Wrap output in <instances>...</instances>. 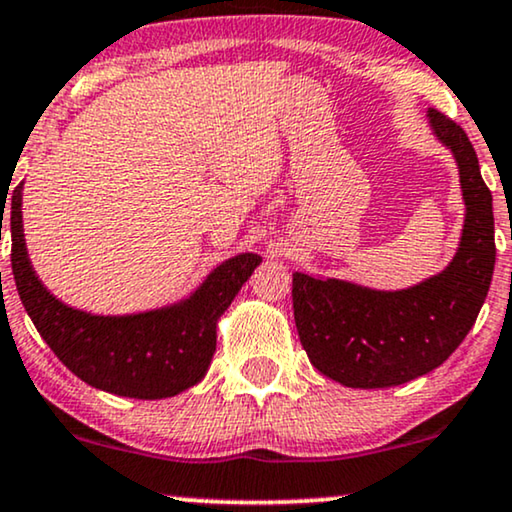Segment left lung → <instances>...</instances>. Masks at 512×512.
<instances>
[{"label":"left lung","mask_w":512,"mask_h":512,"mask_svg":"<svg viewBox=\"0 0 512 512\" xmlns=\"http://www.w3.org/2000/svg\"><path fill=\"white\" fill-rule=\"evenodd\" d=\"M436 137L454 153L466 202L452 263L403 291L293 275V317L312 366L352 389L398 387L431 373L461 345L485 303L496 261L492 193L461 125L431 109Z\"/></svg>","instance_id":"obj_1"}]
</instances>
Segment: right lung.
<instances>
[{
  "label": "right lung",
  "instance_id": "obj_1",
  "mask_svg": "<svg viewBox=\"0 0 512 512\" xmlns=\"http://www.w3.org/2000/svg\"><path fill=\"white\" fill-rule=\"evenodd\" d=\"M11 268L18 296L53 354L90 387L116 396H177L205 377L216 352V321L251 277L261 256L221 263L191 298L125 317H100L67 307L34 275L23 237V184L11 195ZM2 205V221H4Z\"/></svg>",
  "mask_w": 512,
  "mask_h": 512
}]
</instances>
